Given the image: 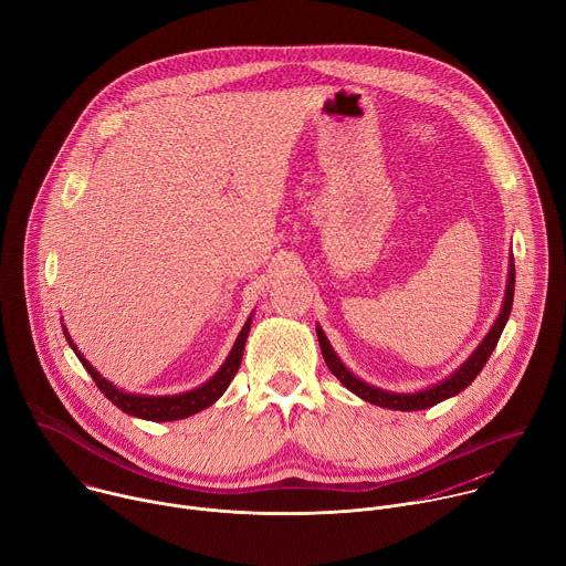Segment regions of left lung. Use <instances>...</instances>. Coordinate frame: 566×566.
<instances>
[{
  "mask_svg": "<svg viewBox=\"0 0 566 566\" xmlns=\"http://www.w3.org/2000/svg\"><path fill=\"white\" fill-rule=\"evenodd\" d=\"M513 295H515V264H513V258H511V264H509V284H506V295H504V304H502V311L495 319V325L491 327L489 336L483 338L479 343V347L470 354V358L454 371L450 374L446 380H441L439 385H432V387H426L421 391H415V394H396V391H387V389H380V387H371L367 385L365 380L356 378L343 363L340 358L336 356V352L332 349L325 332H322L319 327H315V334H317V343H319V349H322V356H325V363L327 367L332 369V374L349 389L354 391L356 396H360L363 400L371 402V406H378V408H387V410H400V412H415V410H428L432 406H437V402L459 394L461 389H465L474 378L476 374L483 369V365L489 363L493 349L497 347V340L506 327V319L511 315V308H513Z\"/></svg>",
  "mask_w": 566,
  "mask_h": 566,
  "instance_id": "obj_1",
  "label": "left lung"
}]
</instances>
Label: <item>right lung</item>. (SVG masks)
<instances>
[{"label": "right lung", "mask_w": 566, "mask_h": 566, "mask_svg": "<svg viewBox=\"0 0 566 566\" xmlns=\"http://www.w3.org/2000/svg\"><path fill=\"white\" fill-rule=\"evenodd\" d=\"M251 319L253 317H249L247 325L241 327V332H239V336H237V340H234L226 363L219 367V371L208 382H203L201 387L190 389L186 394H177V396H143V394H129V391L118 389L107 378H103L90 365V360L77 352L75 343L66 334V329H64V336H66L69 347L77 356V360L83 363V367L92 374V378L98 385V389L114 402L118 410H123L129 417L145 419V421H179V419H188V417L210 408L212 402L228 389L230 380L234 378V374H237V369L241 365V356H244V345H247V338H249V332H251Z\"/></svg>", "instance_id": "add662e5"}]
</instances>
